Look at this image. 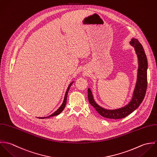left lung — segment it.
<instances>
[{"label":"left lung","instance_id":"obj_1","mask_svg":"<svg viewBox=\"0 0 157 157\" xmlns=\"http://www.w3.org/2000/svg\"><path fill=\"white\" fill-rule=\"evenodd\" d=\"M129 44L134 47L138 58V68L135 87L130 102L124 106L117 109H107L99 105L94 101L92 92L88 89V98L90 104L102 117L109 119H121L125 118L135 110L143 102L147 89V60L142 45L133 37Z\"/></svg>","mask_w":157,"mask_h":157}]
</instances>
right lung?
I'll return each mask as SVG.
<instances>
[{
	"instance_id": "right-lung-1",
	"label": "right lung",
	"mask_w": 157,
	"mask_h": 157,
	"mask_svg": "<svg viewBox=\"0 0 157 157\" xmlns=\"http://www.w3.org/2000/svg\"><path fill=\"white\" fill-rule=\"evenodd\" d=\"M73 82H74V81L71 82L69 84V86H68V88H67V91H66V92H65V96H64V99H63V104H62V105L59 107V108L56 111H55L53 113H52V115H49V116H48V117H40V118H40V119L48 118H50V117H54V116L58 115L59 114H60V113L63 112V110L64 109V108H65V107L66 103H67V98L68 92V91H69V89H70V88L71 86L72 85V84H73Z\"/></svg>"
}]
</instances>
